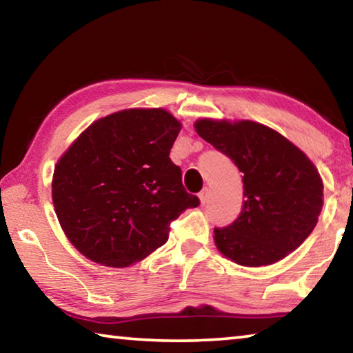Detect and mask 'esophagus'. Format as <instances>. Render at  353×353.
<instances>
[{
  "label": "esophagus",
  "instance_id": "esophagus-1",
  "mask_svg": "<svg viewBox=\"0 0 353 353\" xmlns=\"http://www.w3.org/2000/svg\"><path fill=\"white\" fill-rule=\"evenodd\" d=\"M198 196H199V201H201V204H205L207 203V201H209V190H207V188H204L203 190V192H201L199 194H198Z\"/></svg>",
  "mask_w": 353,
  "mask_h": 353
}]
</instances>
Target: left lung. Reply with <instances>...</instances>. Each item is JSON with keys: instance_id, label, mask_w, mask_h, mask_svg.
<instances>
[{"instance_id": "obj_1", "label": "left lung", "mask_w": 353, "mask_h": 353, "mask_svg": "<svg viewBox=\"0 0 353 353\" xmlns=\"http://www.w3.org/2000/svg\"><path fill=\"white\" fill-rule=\"evenodd\" d=\"M194 128L243 174L242 212L214 229L218 251L239 265L262 267L297 250L323 205L321 174L303 150L253 121L199 119Z\"/></svg>"}]
</instances>
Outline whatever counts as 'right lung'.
Listing matches in <instances>:
<instances>
[{
	"mask_svg": "<svg viewBox=\"0 0 353 353\" xmlns=\"http://www.w3.org/2000/svg\"><path fill=\"white\" fill-rule=\"evenodd\" d=\"M182 124L163 108H132L89 125L54 166L56 216L83 256L128 267L166 243L170 223L199 199L170 150Z\"/></svg>",
	"mask_w": 353,
	"mask_h": 353,
	"instance_id": "right-lung-1",
	"label": "right lung"
}]
</instances>
